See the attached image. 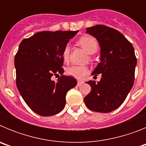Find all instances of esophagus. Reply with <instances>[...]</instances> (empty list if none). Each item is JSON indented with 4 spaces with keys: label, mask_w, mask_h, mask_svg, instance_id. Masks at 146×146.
Here are the masks:
<instances>
[{
    "label": "esophagus",
    "mask_w": 146,
    "mask_h": 146,
    "mask_svg": "<svg viewBox=\"0 0 146 146\" xmlns=\"http://www.w3.org/2000/svg\"><path fill=\"white\" fill-rule=\"evenodd\" d=\"M82 83H83V82H82V81H77V86H82Z\"/></svg>",
    "instance_id": "obj_1"
}]
</instances>
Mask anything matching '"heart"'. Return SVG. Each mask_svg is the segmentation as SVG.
<instances>
[{
	"instance_id": "b5f03b06",
	"label": "heart",
	"mask_w": 146,
	"mask_h": 146,
	"mask_svg": "<svg viewBox=\"0 0 146 146\" xmlns=\"http://www.w3.org/2000/svg\"><path fill=\"white\" fill-rule=\"evenodd\" d=\"M78 44L86 50V52L90 55L96 53L98 50V42L94 37L86 36L80 38L78 41ZM70 54V45L67 44L64 46L62 50V59L64 62H67L69 58ZM88 68L86 66H72L67 69L66 73L69 75L74 77L76 79H82L88 73Z\"/></svg>"
}]
</instances>
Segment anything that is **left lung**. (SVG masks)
Masks as SVG:
<instances>
[{"label":"left lung","mask_w":146,"mask_h":146,"mask_svg":"<svg viewBox=\"0 0 146 146\" xmlns=\"http://www.w3.org/2000/svg\"><path fill=\"white\" fill-rule=\"evenodd\" d=\"M96 38L101 48L100 63L92 75H102L99 82H87L91 92L84 98L88 108L95 112L110 113L119 108L131 91L135 81L137 58L131 43L114 28L96 25L86 28Z\"/></svg>","instance_id":"obj_1"}]
</instances>
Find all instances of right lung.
<instances>
[{
    "label": "right lung",
    "mask_w": 146,
    "mask_h": 146,
    "mask_svg": "<svg viewBox=\"0 0 146 146\" xmlns=\"http://www.w3.org/2000/svg\"><path fill=\"white\" fill-rule=\"evenodd\" d=\"M41 31L25 38L15 58L16 84L24 101L42 116L60 113L66 104V93L77 86V80L63 75V48L78 33ZM61 74L56 82L52 76Z\"/></svg>",
    "instance_id": "right-lung-1"
}]
</instances>
